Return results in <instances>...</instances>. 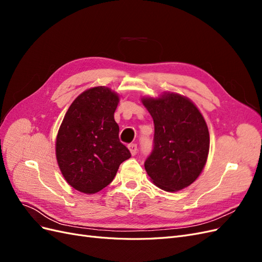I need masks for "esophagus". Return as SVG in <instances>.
I'll return each instance as SVG.
<instances>
[{
  "label": "esophagus",
  "instance_id": "obj_1",
  "mask_svg": "<svg viewBox=\"0 0 262 262\" xmlns=\"http://www.w3.org/2000/svg\"><path fill=\"white\" fill-rule=\"evenodd\" d=\"M129 149L132 155H136L138 153V145L136 143H131L129 144Z\"/></svg>",
  "mask_w": 262,
  "mask_h": 262
}]
</instances>
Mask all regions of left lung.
<instances>
[{
    "instance_id": "obj_1",
    "label": "left lung",
    "mask_w": 262,
    "mask_h": 262,
    "mask_svg": "<svg viewBox=\"0 0 262 262\" xmlns=\"http://www.w3.org/2000/svg\"><path fill=\"white\" fill-rule=\"evenodd\" d=\"M154 121L153 149L144 163L147 175L165 191H178L199 177L209 154L208 125L192 101L178 94L143 98Z\"/></svg>"
}]
</instances>
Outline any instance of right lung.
Here are the masks:
<instances>
[{
    "instance_id": "add662e5",
    "label": "right lung",
    "mask_w": 262,
    "mask_h": 262,
    "mask_svg": "<svg viewBox=\"0 0 262 262\" xmlns=\"http://www.w3.org/2000/svg\"><path fill=\"white\" fill-rule=\"evenodd\" d=\"M118 95L97 86L82 93L63 118L55 143V155L68 184L92 194L107 187L119 166L131 157L119 140L115 121Z\"/></svg>"
}]
</instances>
